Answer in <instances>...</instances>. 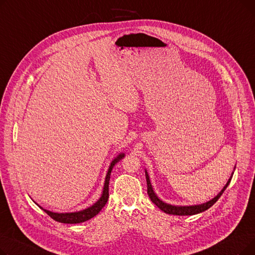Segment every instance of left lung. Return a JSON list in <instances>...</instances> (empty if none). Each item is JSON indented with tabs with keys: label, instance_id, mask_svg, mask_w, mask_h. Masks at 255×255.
<instances>
[{
	"label": "left lung",
	"instance_id": "left-lung-1",
	"mask_svg": "<svg viewBox=\"0 0 255 255\" xmlns=\"http://www.w3.org/2000/svg\"><path fill=\"white\" fill-rule=\"evenodd\" d=\"M236 168V166H235ZM234 173V172H233ZM233 176L230 178V180L227 181L226 185L223 187V189L215 196L213 199L209 200V202L202 204V205H195V206H172L169 204H166L164 202H162L161 199H160L156 193L154 192L153 188H152V185L150 182V177L148 175V172L145 170V179H146V186H148V194L151 198L152 202L160 209L161 211H163L166 214H170V215H178V216H187V215H195V214L198 213H202L206 210H208L209 208H211L214 204H215L217 200L219 199V197L222 195V193L224 192V190L227 188V186L230 185L231 180H232Z\"/></svg>",
	"mask_w": 255,
	"mask_h": 255
}]
</instances>
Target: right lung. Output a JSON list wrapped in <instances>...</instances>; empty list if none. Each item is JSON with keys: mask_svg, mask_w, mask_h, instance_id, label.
<instances>
[{"mask_svg": "<svg viewBox=\"0 0 255 255\" xmlns=\"http://www.w3.org/2000/svg\"><path fill=\"white\" fill-rule=\"evenodd\" d=\"M124 156H125L124 153H121L112 161V163L110 165V168H109V170H107L106 177H105L102 195L93 206H91L88 209H85L83 211L73 212V213H53V212L45 210L41 207H40V208H41L47 214V215L50 216L53 220H56V221L61 222V223H69V224L82 223V222H85V221L93 218L94 216H96L97 214L102 210V208L106 205L107 200H109V196H110L109 195V185H110L112 170H113L115 164H117L121 159H123Z\"/></svg>", "mask_w": 255, "mask_h": 255, "instance_id": "add662e5", "label": "right lung"}]
</instances>
